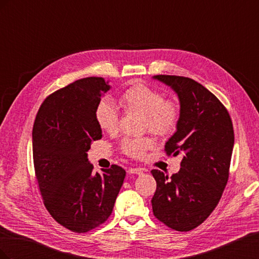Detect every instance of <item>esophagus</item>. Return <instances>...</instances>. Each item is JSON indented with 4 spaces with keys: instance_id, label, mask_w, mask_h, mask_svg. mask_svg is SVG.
Returning a JSON list of instances; mask_svg holds the SVG:
<instances>
[{
    "instance_id": "34e87169",
    "label": "esophagus",
    "mask_w": 259,
    "mask_h": 259,
    "mask_svg": "<svg viewBox=\"0 0 259 259\" xmlns=\"http://www.w3.org/2000/svg\"><path fill=\"white\" fill-rule=\"evenodd\" d=\"M144 169L143 168H139V167H131L128 168L127 173L128 174H136V175H143L144 174Z\"/></svg>"
}]
</instances>
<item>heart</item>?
Masks as SVG:
<instances>
[{
  "label": "heart",
  "mask_w": 259,
  "mask_h": 259,
  "mask_svg": "<svg viewBox=\"0 0 259 259\" xmlns=\"http://www.w3.org/2000/svg\"><path fill=\"white\" fill-rule=\"evenodd\" d=\"M119 105L126 112H138L145 116V130H150L160 137H168L176 132L180 122V109L173 99L147 84L136 82L119 97ZM95 120L100 130L112 134L119 128L120 113L108 99H101L95 108ZM154 146L151 137L124 139L121 151L133 159H143Z\"/></svg>",
  "instance_id": "b5f03b06"
}]
</instances>
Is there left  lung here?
<instances>
[{
	"label": "left lung",
	"instance_id": "obj_1",
	"mask_svg": "<svg viewBox=\"0 0 259 259\" xmlns=\"http://www.w3.org/2000/svg\"><path fill=\"white\" fill-rule=\"evenodd\" d=\"M154 79L178 95L180 122L164 151L184 158L171 176L151 170L156 182L152 210L168 228L186 232L204 222L222 198L234 144L232 121L221 100L194 80L164 74Z\"/></svg>",
	"mask_w": 259,
	"mask_h": 259
}]
</instances>
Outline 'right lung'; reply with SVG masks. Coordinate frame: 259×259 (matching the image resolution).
Segmentation results:
<instances>
[{"mask_svg": "<svg viewBox=\"0 0 259 259\" xmlns=\"http://www.w3.org/2000/svg\"><path fill=\"white\" fill-rule=\"evenodd\" d=\"M109 89L103 77L77 80L46 97L33 124L34 171L44 205L58 224L77 233L107 221L126 175L115 164L94 174L86 153L103 137L95 108Z\"/></svg>", "mask_w": 259, "mask_h": 259, "instance_id": "1", "label": "right lung"}]
</instances>
